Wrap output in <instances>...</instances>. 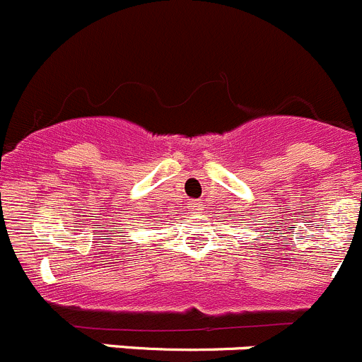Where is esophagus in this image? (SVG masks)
Masks as SVG:
<instances>
[{
  "label": "esophagus",
  "instance_id": "esophagus-1",
  "mask_svg": "<svg viewBox=\"0 0 362 362\" xmlns=\"http://www.w3.org/2000/svg\"><path fill=\"white\" fill-rule=\"evenodd\" d=\"M199 206H201V202H199V201H190V209H192V211L199 209Z\"/></svg>",
  "mask_w": 362,
  "mask_h": 362
}]
</instances>
